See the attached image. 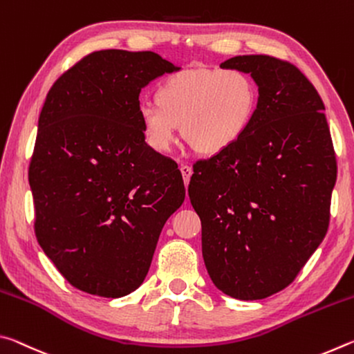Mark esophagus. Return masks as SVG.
I'll list each match as a JSON object with an SVG mask.
<instances>
[{"label": "esophagus", "instance_id": "34e87169", "mask_svg": "<svg viewBox=\"0 0 354 354\" xmlns=\"http://www.w3.org/2000/svg\"><path fill=\"white\" fill-rule=\"evenodd\" d=\"M179 170H181V173H183L184 184L187 185V184H189V181H190L192 173H194V170H192V167H190V165H187V164H183L181 167H179Z\"/></svg>", "mask_w": 354, "mask_h": 354}]
</instances>
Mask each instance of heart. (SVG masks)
Returning <instances> with one entry per match:
<instances>
[{
  "label": "heart",
  "instance_id": "b5f03b06",
  "mask_svg": "<svg viewBox=\"0 0 354 354\" xmlns=\"http://www.w3.org/2000/svg\"><path fill=\"white\" fill-rule=\"evenodd\" d=\"M257 106L254 81L237 68L183 70L160 84L158 100H143L139 118L149 147L169 151L181 133L196 151L217 154L241 139Z\"/></svg>",
  "mask_w": 354,
  "mask_h": 354
}]
</instances>
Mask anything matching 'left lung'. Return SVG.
I'll list each match as a JSON object with an SVG mask.
<instances>
[{"instance_id": "left-lung-1", "label": "left lung", "mask_w": 354, "mask_h": 354, "mask_svg": "<svg viewBox=\"0 0 354 354\" xmlns=\"http://www.w3.org/2000/svg\"><path fill=\"white\" fill-rule=\"evenodd\" d=\"M220 67L253 77L256 113L234 145L194 165L189 196L212 283L253 301L286 289L325 239L337 165L325 104L295 65L248 55Z\"/></svg>"}]
</instances>
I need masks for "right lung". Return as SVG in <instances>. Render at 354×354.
I'll use <instances>...</instances> for the list:
<instances>
[{
	"mask_svg": "<svg viewBox=\"0 0 354 354\" xmlns=\"http://www.w3.org/2000/svg\"><path fill=\"white\" fill-rule=\"evenodd\" d=\"M181 67L153 51H95L53 84L29 165L35 237L62 277L120 298L145 279L181 171L145 142L139 95Z\"/></svg>",
	"mask_w": 354,
	"mask_h": 354,
	"instance_id": "right-lung-1",
	"label": "right lung"
}]
</instances>
